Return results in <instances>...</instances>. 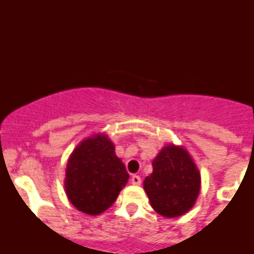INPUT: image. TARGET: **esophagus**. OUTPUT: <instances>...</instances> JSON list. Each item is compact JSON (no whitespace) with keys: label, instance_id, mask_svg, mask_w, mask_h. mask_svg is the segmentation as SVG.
<instances>
[{"label":"esophagus","instance_id":"esophagus-1","mask_svg":"<svg viewBox=\"0 0 254 254\" xmlns=\"http://www.w3.org/2000/svg\"><path fill=\"white\" fill-rule=\"evenodd\" d=\"M141 183H142V180H141V178L138 175H132L131 176V184L132 185H141Z\"/></svg>","mask_w":254,"mask_h":254}]
</instances>
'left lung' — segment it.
Instances as JSON below:
<instances>
[{
	"instance_id": "obj_1",
	"label": "left lung",
	"mask_w": 254,
	"mask_h": 254,
	"mask_svg": "<svg viewBox=\"0 0 254 254\" xmlns=\"http://www.w3.org/2000/svg\"><path fill=\"white\" fill-rule=\"evenodd\" d=\"M153 173L143 181L152 208L165 218H176L193 207L201 190V174L184 147L167 145L152 162Z\"/></svg>"
}]
</instances>
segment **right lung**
I'll return each mask as SVG.
<instances>
[{"mask_svg":"<svg viewBox=\"0 0 254 254\" xmlns=\"http://www.w3.org/2000/svg\"><path fill=\"white\" fill-rule=\"evenodd\" d=\"M129 180L124 163L106 134L85 138L68 159L64 188L70 203L89 215H98L118 198Z\"/></svg>","mask_w":254,"mask_h":254,"instance_id":"right-lung-1","label":"right lung"}]
</instances>
